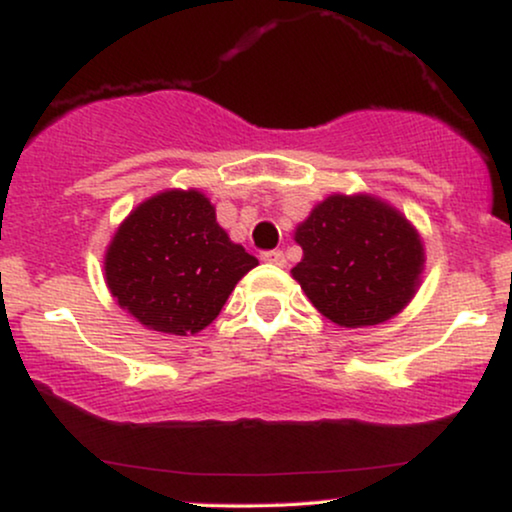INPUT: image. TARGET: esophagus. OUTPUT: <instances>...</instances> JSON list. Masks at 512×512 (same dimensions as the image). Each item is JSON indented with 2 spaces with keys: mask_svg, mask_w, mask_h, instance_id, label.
Returning a JSON list of instances; mask_svg holds the SVG:
<instances>
[{
  "mask_svg": "<svg viewBox=\"0 0 512 512\" xmlns=\"http://www.w3.org/2000/svg\"><path fill=\"white\" fill-rule=\"evenodd\" d=\"M261 261L270 263V266H277V268L287 266V258H285V254H282V251H266V254H261Z\"/></svg>",
  "mask_w": 512,
  "mask_h": 512,
  "instance_id": "obj_1",
  "label": "esophagus"
}]
</instances>
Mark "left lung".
Segmentation results:
<instances>
[{
    "instance_id": "left-lung-1",
    "label": "left lung",
    "mask_w": 512,
    "mask_h": 512,
    "mask_svg": "<svg viewBox=\"0 0 512 512\" xmlns=\"http://www.w3.org/2000/svg\"><path fill=\"white\" fill-rule=\"evenodd\" d=\"M294 242L304 256L292 277L339 327L387 323L422 285V235L377 194L332 192L294 227Z\"/></svg>"
}]
</instances>
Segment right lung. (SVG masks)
<instances>
[{
    "label": "right lung",
    "mask_w": 512,
    "mask_h": 512,
    "mask_svg": "<svg viewBox=\"0 0 512 512\" xmlns=\"http://www.w3.org/2000/svg\"><path fill=\"white\" fill-rule=\"evenodd\" d=\"M258 258L218 225L197 187L161 189L137 204L104 251V282L147 330L197 334L218 318Z\"/></svg>",
    "instance_id": "add662e5"
}]
</instances>
